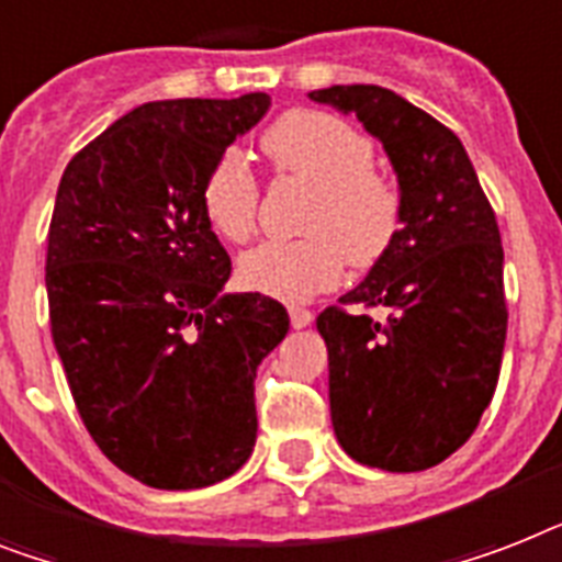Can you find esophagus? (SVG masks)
<instances>
[{
  "instance_id": "obj_1",
  "label": "esophagus",
  "mask_w": 562,
  "mask_h": 562,
  "mask_svg": "<svg viewBox=\"0 0 562 562\" xmlns=\"http://www.w3.org/2000/svg\"><path fill=\"white\" fill-rule=\"evenodd\" d=\"M289 314H291V326L294 328L312 326V321H314V314L308 312V308H303V305H291Z\"/></svg>"
}]
</instances>
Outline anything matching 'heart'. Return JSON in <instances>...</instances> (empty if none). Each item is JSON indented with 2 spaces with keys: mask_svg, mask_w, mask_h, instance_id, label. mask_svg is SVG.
<instances>
[{
  "mask_svg": "<svg viewBox=\"0 0 562 562\" xmlns=\"http://www.w3.org/2000/svg\"><path fill=\"white\" fill-rule=\"evenodd\" d=\"M273 170L314 184L303 231L294 241H262L239 259V282L250 291L305 300L335 285L346 259L375 266L398 236L401 195L378 176L372 140L349 121L317 109H294L262 132ZM259 184L239 153H225L202 184V210L213 234L245 241L254 234Z\"/></svg>",
  "mask_w": 562,
  "mask_h": 562,
  "instance_id": "b5f03b06",
  "label": "heart"
}]
</instances>
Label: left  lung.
I'll return each mask as SVG.
<instances>
[{
    "label": "left lung",
    "mask_w": 562,
    "mask_h": 562,
    "mask_svg": "<svg viewBox=\"0 0 562 562\" xmlns=\"http://www.w3.org/2000/svg\"><path fill=\"white\" fill-rule=\"evenodd\" d=\"M314 103L355 115L384 144L401 227L340 303L386 305V323L326 308L331 427L346 453L390 473L456 453L494 398L503 363V241L462 140L381 86H328Z\"/></svg>",
    "instance_id": "8db88e82"
}]
</instances>
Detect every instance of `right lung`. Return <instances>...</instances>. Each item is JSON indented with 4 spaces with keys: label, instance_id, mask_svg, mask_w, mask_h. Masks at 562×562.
I'll return each instance as SVG.
<instances>
[{
    "label": "right lung",
    "instance_id": "right-lung-1",
    "mask_svg": "<svg viewBox=\"0 0 562 562\" xmlns=\"http://www.w3.org/2000/svg\"><path fill=\"white\" fill-rule=\"evenodd\" d=\"M271 98L155 100L100 132L59 178L45 289L86 430L161 491L216 485L257 445L254 378L289 335L266 294H227L231 257L202 184Z\"/></svg>",
    "mask_w": 562,
    "mask_h": 562
}]
</instances>
